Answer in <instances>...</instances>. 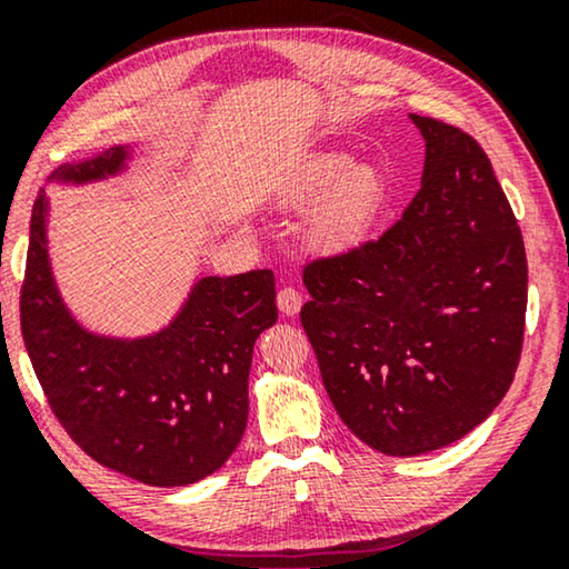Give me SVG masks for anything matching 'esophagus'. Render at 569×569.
Wrapping results in <instances>:
<instances>
[{
	"mask_svg": "<svg viewBox=\"0 0 569 569\" xmlns=\"http://www.w3.org/2000/svg\"><path fill=\"white\" fill-rule=\"evenodd\" d=\"M277 306H279V310H282L284 316H295V313H300V306H302V295L295 290V287H282V290H279V295H277Z\"/></svg>",
	"mask_w": 569,
	"mask_h": 569,
	"instance_id": "esophagus-1",
	"label": "esophagus"
}]
</instances>
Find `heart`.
<instances>
[{
	"mask_svg": "<svg viewBox=\"0 0 569 569\" xmlns=\"http://www.w3.org/2000/svg\"><path fill=\"white\" fill-rule=\"evenodd\" d=\"M386 178L370 162H352L349 154L326 152L300 162L279 183L277 204L313 212L306 220V238L321 251H345L360 243L386 204Z\"/></svg>",
	"mask_w": 569,
	"mask_h": 569,
	"instance_id": "obj_1",
	"label": "heart"
}]
</instances>
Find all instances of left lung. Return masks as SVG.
<instances>
[{
  "label": "left lung",
  "mask_w": 569,
  "mask_h": 569,
  "mask_svg": "<svg viewBox=\"0 0 569 569\" xmlns=\"http://www.w3.org/2000/svg\"><path fill=\"white\" fill-rule=\"evenodd\" d=\"M417 197L383 236L306 263L300 323L341 422L386 456H419L485 422L526 331L523 236L477 139L411 113Z\"/></svg>",
  "instance_id": "obj_1"
}]
</instances>
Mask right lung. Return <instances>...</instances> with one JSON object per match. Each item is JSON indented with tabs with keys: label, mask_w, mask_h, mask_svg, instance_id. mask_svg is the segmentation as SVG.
I'll return each mask as SVG.
<instances>
[{
	"label": "right lung",
	"mask_w": 569,
	"mask_h": 569,
	"mask_svg": "<svg viewBox=\"0 0 569 569\" xmlns=\"http://www.w3.org/2000/svg\"><path fill=\"white\" fill-rule=\"evenodd\" d=\"M127 154L111 147L53 176L96 181L116 173ZM274 321V271L256 269L201 279L154 337H92L53 287L38 193L20 287L22 339L53 417L108 469L152 487L193 485L220 469L246 432L253 345Z\"/></svg>",
	"instance_id": "obj_1"
}]
</instances>
